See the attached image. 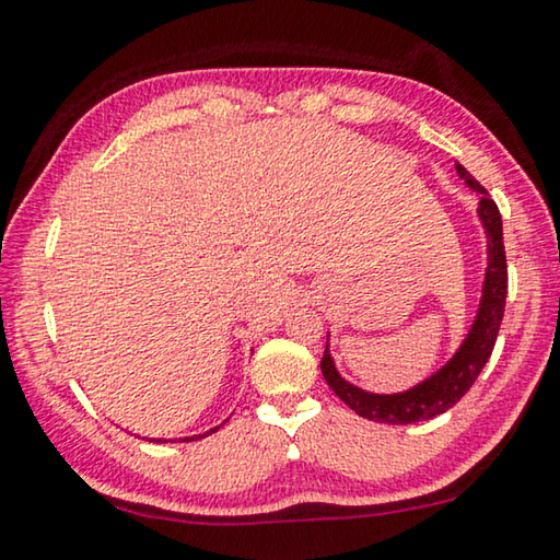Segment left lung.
I'll use <instances>...</instances> for the list:
<instances>
[{
    "label": "left lung",
    "mask_w": 560,
    "mask_h": 560,
    "mask_svg": "<svg viewBox=\"0 0 560 560\" xmlns=\"http://www.w3.org/2000/svg\"><path fill=\"white\" fill-rule=\"evenodd\" d=\"M457 174L465 178L467 186L480 192V208H477V212H480V220L487 230V242H490V245H487V249H490V259H487L482 303L472 323V330L467 332L460 350H457L453 354V360L445 364L441 372H435L431 380L421 382L419 386H413V389L404 394L362 392L360 386L345 382L340 374L335 372L328 348L323 352L320 372L325 382H328L330 389L338 394L352 411H358L370 421L416 423L448 411L451 406L463 399L467 389L475 384V380L480 377L482 368L494 350L497 332H500L506 303V254L502 242V215L487 188H482L460 164H457Z\"/></svg>",
    "instance_id": "left-lung-1"
}]
</instances>
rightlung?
<instances>
[{"mask_svg": "<svg viewBox=\"0 0 560 560\" xmlns=\"http://www.w3.org/2000/svg\"><path fill=\"white\" fill-rule=\"evenodd\" d=\"M212 431H218V429H212ZM212 431H210V433H212ZM206 435H208V433H202V435H192V439H183V441H198V439H206Z\"/></svg>", "mask_w": 560, "mask_h": 560, "instance_id": "add662e5", "label": "right lung"}]
</instances>
